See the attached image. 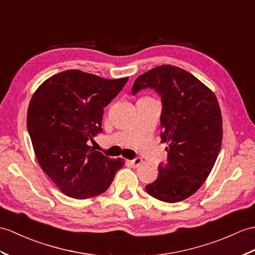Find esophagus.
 Segmentation results:
<instances>
[{"label":"esophagus","mask_w":255,"mask_h":255,"mask_svg":"<svg viewBox=\"0 0 255 255\" xmlns=\"http://www.w3.org/2000/svg\"><path fill=\"white\" fill-rule=\"evenodd\" d=\"M128 162H129L130 165H131V166L137 167L142 163V158L141 157H135L134 159H131V161H128Z\"/></svg>","instance_id":"1"}]
</instances>
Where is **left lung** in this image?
Returning <instances> with one entry per match:
<instances>
[{
    "instance_id": "1",
    "label": "left lung",
    "mask_w": 255,
    "mask_h": 255,
    "mask_svg": "<svg viewBox=\"0 0 255 255\" xmlns=\"http://www.w3.org/2000/svg\"><path fill=\"white\" fill-rule=\"evenodd\" d=\"M150 88L162 100L161 141L168 146L166 164L145 186L153 198L176 203L199 190L214 166L223 140V121L212 90L185 69L162 65L135 79L132 94Z\"/></svg>"
}]
</instances>
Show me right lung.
Wrapping results in <instances>:
<instances>
[{
	"mask_svg": "<svg viewBox=\"0 0 255 255\" xmlns=\"http://www.w3.org/2000/svg\"><path fill=\"white\" fill-rule=\"evenodd\" d=\"M128 77L105 79L69 69L46 79L28 106L27 128L40 167L70 198L88 199L108 190L125 162L94 151L89 141L102 132L104 108Z\"/></svg>",
	"mask_w": 255,
	"mask_h": 255,
	"instance_id": "right-lung-1",
	"label": "right lung"
}]
</instances>
